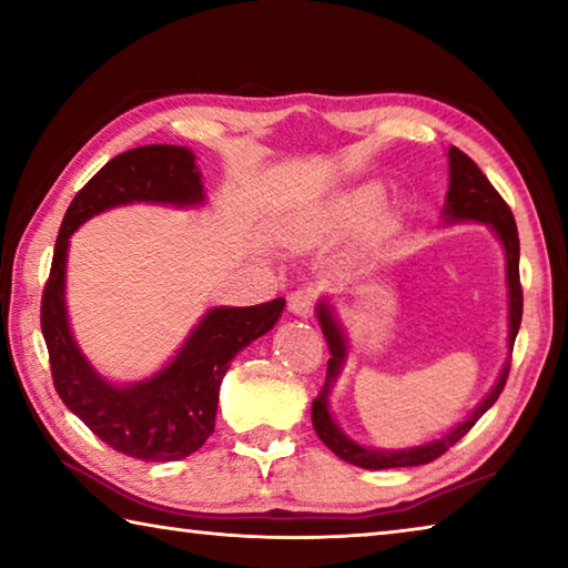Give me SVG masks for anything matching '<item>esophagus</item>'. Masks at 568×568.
Instances as JSON below:
<instances>
[{"instance_id":"obj_1","label":"esophagus","mask_w":568,"mask_h":568,"mask_svg":"<svg viewBox=\"0 0 568 568\" xmlns=\"http://www.w3.org/2000/svg\"><path fill=\"white\" fill-rule=\"evenodd\" d=\"M313 305H315L313 287H301V291H293L291 297H287V307H291V313L297 315V318H311Z\"/></svg>"}]
</instances>
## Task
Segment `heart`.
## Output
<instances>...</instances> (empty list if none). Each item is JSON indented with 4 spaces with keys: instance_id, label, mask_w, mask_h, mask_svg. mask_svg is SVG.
<instances>
[{
    "instance_id": "obj_1",
    "label": "heart",
    "mask_w": 568,
    "mask_h": 568,
    "mask_svg": "<svg viewBox=\"0 0 568 568\" xmlns=\"http://www.w3.org/2000/svg\"><path fill=\"white\" fill-rule=\"evenodd\" d=\"M383 203V190L378 185H363L343 195L333 197L318 215L307 223H291L285 230V237L291 245H303L307 240L338 233L365 223V220L376 215V210Z\"/></svg>"
}]
</instances>
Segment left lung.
<instances>
[{"mask_svg":"<svg viewBox=\"0 0 568 568\" xmlns=\"http://www.w3.org/2000/svg\"><path fill=\"white\" fill-rule=\"evenodd\" d=\"M444 225L454 223H484L494 230L498 243L504 247L506 257V297H508V361L504 363L501 373L494 383V388L486 393L484 400L468 413V416L448 430V434L438 436L428 444L420 446H408V448H371L363 446L358 440H353L348 434H343L338 423H335L331 413V390L338 381L345 361H348V338H345V331L335 315V307L331 305L328 297H323L315 307V315H318L321 331L328 341V376H325L323 390L318 398L313 400V428L318 438L328 446L335 456L348 460V464L358 468H406V466H423L444 456L446 450L458 444L474 423L484 416V413L494 406L496 398L501 396L506 386L508 368H511V351L514 341L518 333V325H521V313H524V295H521V283H518V230L511 210L504 203V197L494 190L491 182L486 180L484 172L468 155H464L458 148H448V192L444 203Z\"/></svg>","mask_w":568,"mask_h":568,"instance_id":"obj_1","label":"left lung"}]
</instances>
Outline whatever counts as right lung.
Wrapping results in <instances>:
<instances>
[{"mask_svg":"<svg viewBox=\"0 0 568 568\" xmlns=\"http://www.w3.org/2000/svg\"><path fill=\"white\" fill-rule=\"evenodd\" d=\"M158 203L200 207L203 175L195 152L180 145H145L112 158L67 207L54 243L50 281L42 295V335L54 388L104 444L140 460H180L203 448L215 430L220 383L230 361L273 328L285 297L247 307H210L180 351L150 378L112 383L77 345L67 313V253L74 230L104 210Z\"/></svg>","mask_w":568,"mask_h":568,"instance_id":"add662e5","label":"right lung"}]
</instances>
